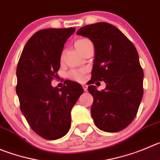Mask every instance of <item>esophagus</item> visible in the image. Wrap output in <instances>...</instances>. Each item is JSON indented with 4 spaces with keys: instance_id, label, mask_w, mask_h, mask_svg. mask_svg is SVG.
<instances>
[{
    "instance_id": "1",
    "label": "esophagus",
    "mask_w": 160,
    "mask_h": 160,
    "mask_svg": "<svg viewBox=\"0 0 160 160\" xmlns=\"http://www.w3.org/2000/svg\"><path fill=\"white\" fill-rule=\"evenodd\" d=\"M82 87H83V91H84V92H87L88 91V85L87 84L83 83V84H82Z\"/></svg>"
}]
</instances>
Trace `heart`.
Instances as JSON below:
<instances>
[{
	"label": "heart",
	"instance_id": "b5f03b06",
	"mask_svg": "<svg viewBox=\"0 0 160 160\" xmlns=\"http://www.w3.org/2000/svg\"><path fill=\"white\" fill-rule=\"evenodd\" d=\"M88 42H90V41L87 38H80L75 42L74 45H75L77 50L79 52H81L83 49L84 48V46ZM68 77L72 80H76V81H82L83 80V70H72L68 73Z\"/></svg>",
	"mask_w": 160,
	"mask_h": 160
}]
</instances>
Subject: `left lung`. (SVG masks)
<instances>
[{"label":"left lung","instance_id":"1","mask_svg":"<svg viewBox=\"0 0 160 160\" xmlns=\"http://www.w3.org/2000/svg\"><path fill=\"white\" fill-rule=\"evenodd\" d=\"M77 34L88 38L95 47L91 83H106L101 92L96 86L88 87L94 98V122L104 132L122 130L135 118L144 93V72L137 49L120 30L105 22L86 25Z\"/></svg>","mask_w":160,"mask_h":160}]
</instances>
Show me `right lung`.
<instances>
[{"instance_id":"1","label":"right lung","mask_w":160,"mask_h":160,"mask_svg":"<svg viewBox=\"0 0 160 160\" xmlns=\"http://www.w3.org/2000/svg\"><path fill=\"white\" fill-rule=\"evenodd\" d=\"M75 28L40 30L25 45L16 68L19 107L33 131L46 140L64 137L71 126V110L83 94L73 81L53 88L64 44Z\"/></svg>"}]
</instances>
